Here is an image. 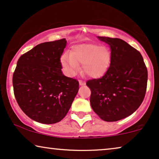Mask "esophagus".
<instances>
[{
    "mask_svg": "<svg viewBox=\"0 0 159 159\" xmlns=\"http://www.w3.org/2000/svg\"><path fill=\"white\" fill-rule=\"evenodd\" d=\"M86 83H85V81H84V80H79V84L80 85H84Z\"/></svg>",
    "mask_w": 159,
    "mask_h": 159,
    "instance_id": "34e87169",
    "label": "esophagus"
}]
</instances>
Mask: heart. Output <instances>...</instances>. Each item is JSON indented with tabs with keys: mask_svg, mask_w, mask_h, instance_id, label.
<instances>
[{
	"mask_svg": "<svg viewBox=\"0 0 159 159\" xmlns=\"http://www.w3.org/2000/svg\"><path fill=\"white\" fill-rule=\"evenodd\" d=\"M111 52L107 47L82 44L75 46L70 56L62 58V65L67 74L73 76L82 64V70L90 77H99L106 72L110 63Z\"/></svg>",
	"mask_w": 159,
	"mask_h": 159,
	"instance_id": "1",
	"label": "heart"
}]
</instances>
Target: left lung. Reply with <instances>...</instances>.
Wrapping results in <instances>:
<instances>
[{
    "label": "left lung",
    "instance_id": "obj_1",
    "mask_svg": "<svg viewBox=\"0 0 159 159\" xmlns=\"http://www.w3.org/2000/svg\"><path fill=\"white\" fill-rule=\"evenodd\" d=\"M110 47L111 60L102 78L87 80L94 112L106 122H115L135 111L146 95L148 70L139 51L118 38L98 37Z\"/></svg>",
    "mask_w": 159,
    "mask_h": 159
}]
</instances>
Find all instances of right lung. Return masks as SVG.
<instances>
[{"label": "right lung", "mask_w": 159, "mask_h": 159, "mask_svg": "<svg viewBox=\"0 0 159 159\" xmlns=\"http://www.w3.org/2000/svg\"><path fill=\"white\" fill-rule=\"evenodd\" d=\"M66 39L37 44L18 60L13 93L21 110L43 124L61 121L79 89L76 79L62 74L60 57Z\"/></svg>", "instance_id": "right-lung-1"}]
</instances>
